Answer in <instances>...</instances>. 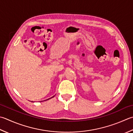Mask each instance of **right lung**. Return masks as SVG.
<instances>
[{"mask_svg": "<svg viewBox=\"0 0 133 133\" xmlns=\"http://www.w3.org/2000/svg\"><path fill=\"white\" fill-rule=\"evenodd\" d=\"M54 96H53V97H51V98H48V99H46V100H49V99H51V98H52V97H54ZM45 100H44V101H45ZM32 102H33V101H32Z\"/></svg>", "mask_w": 133, "mask_h": 133, "instance_id": "add662e5", "label": "right lung"}]
</instances>
